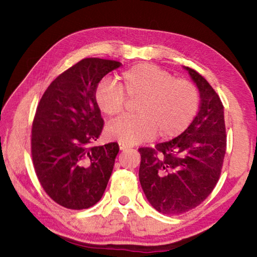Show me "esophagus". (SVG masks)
I'll return each mask as SVG.
<instances>
[{"mask_svg": "<svg viewBox=\"0 0 257 257\" xmlns=\"http://www.w3.org/2000/svg\"><path fill=\"white\" fill-rule=\"evenodd\" d=\"M119 148H120V150L124 151V150H128V149H130V148H132V147L128 146V145H120V146H119Z\"/></svg>", "mask_w": 257, "mask_h": 257, "instance_id": "34e87169", "label": "esophagus"}]
</instances>
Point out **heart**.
I'll list each match as a JSON object with an SVG mask.
<instances>
[{
    "instance_id": "heart-1",
    "label": "heart",
    "mask_w": 257,
    "mask_h": 257,
    "mask_svg": "<svg viewBox=\"0 0 257 257\" xmlns=\"http://www.w3.org/2000/svg\"><path fill=\"white\" fill-rule=\"evenodd\" d=\"M120 85L105 78L95 90L100 111L114 117L123 110L125 97L137 99L134 117H121L109 123L106 136L122 145L150 140L159 132L171 138L182 134L199 111L200 92L192 81L178 79L152 64L141 63L124 70Z\"/></svg>"
}]
</instances>
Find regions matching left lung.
Listing matches in <instances>:
<instances>
[{"instance_id": "left-lung-1", "label": "left lung", "mask_w": 257, "mask_h": 257, "mask_svg": "<svg viewBox=\"0 0 257 257\" xmlns=\"http://www.w3.org/2000/svg\"><path fill=\"white\" fill-rule=\"evenodd\" d=\"M191 78L200 91V107L184 132L155 148H139V180L147 200L163 214H181L201 204L219 181L226 150L224 107L198 72Z\"/></svg>"}]
</instances>
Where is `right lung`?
<instances>
[{
	"mask_svg": "<svg viewBox=\"0 0 257 257\" xmlns=\"http://www.w3.org/2000/svg\"><path fill=\"white\" fill-rule=\"evenodd\" d=\"M121 63L84 58L52 81L38 103L32 125V159L50 198L83 210L105 192L119 152L117 143L91 147L103 120L95 90L103 76Z\"/></svg>",
	"mask_w": 257,
	"mask_h": 257,
	"instance_id": "obj_1",
	"label": "right lung"
}]
</instances>
